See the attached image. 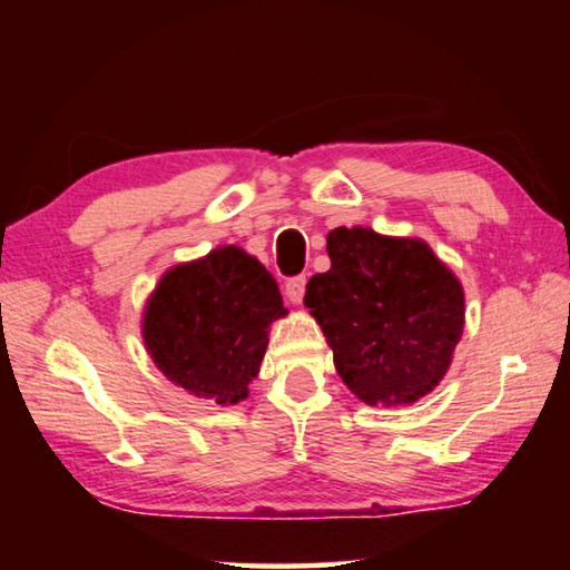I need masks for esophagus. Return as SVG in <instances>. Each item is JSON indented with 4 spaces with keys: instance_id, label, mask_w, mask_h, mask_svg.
I'll return each mask as SVG.
<instances>
[{
    "instance_id": "34e87169",
    "label": "esophagus",
    "mask_w": 570,
    "mask_h": 570,
    "mask_svg": "<svg viewBox=\"0 0 570 570\" xmlns=\"http://www.w3.org/2000/svg\"><path fill=\"white\" fill-rule=\"evenodd\" d=\"M306 292V276H294L286 282V298L292 304H298L304 298Z\"/></svg>"
}]
</instances>
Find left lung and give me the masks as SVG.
<instances>
[{
	"mask_svg": "<svg viewBox=\"0 0 570 570\" xmlns=\"http://www.w3.org/2000/svg\"><path fill=\"white\" fill-rule=\"evenodd\" d=\"M332 268L312 276L304 304L320 322L334 366L366 404H410L445 377L465 324V296L417 238L334 228Z\"/></svg>",
	"mask_w": 570,
	"mask_h": 570,
	"instance_id": "8db88e82",
	"label": "left lung"
}]
</instances>
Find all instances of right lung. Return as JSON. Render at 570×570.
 <instances>
[{
	"mask_svg": "<svg viewBox=\"0 0 570 570\" xmlns=\"http://www.w3.org/2000/svg\"><path fill=\"white\" fill-rule=\"evenodd\" d=\"M284 314L274 276L254 256L224 246L160 278L142 340L170 382L196 397L236 404L262 366L268 324Z\"/></svg>",
	"mask_w": 570,
	"mask_h": 570,
	"instance_id": "obj_1",
	"label": "right lung"
}]
</instances>
